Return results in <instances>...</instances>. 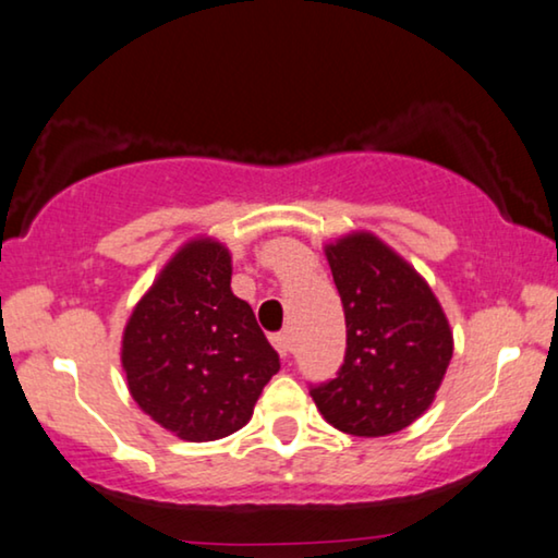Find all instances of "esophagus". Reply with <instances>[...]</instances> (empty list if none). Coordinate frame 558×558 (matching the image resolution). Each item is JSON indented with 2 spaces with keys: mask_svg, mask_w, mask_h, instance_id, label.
<instances>
[{
  "mask_svg": "<svg viewBox=\"0 0 558 558\" xmlns=\"http://www.w3.org/2000/svg\"><path fill=\"white\" fill-rule=\"evenodd\" d=\"M270 341H272V347L278 349V354H280L282 359H288V356H290V351H293V339H290V333H288V331L272 333V336H270Z\"/></svg>",
  "mask_w": 558,
  "mask_h": 558,
  "instance_id": "34e87169",
  "label": "esophagus"
}]
</instances>
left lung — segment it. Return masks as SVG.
I'll return each instance as SVG.
<instances>
[{
	"mask_svg": "<svg viewBox=\"0 0 558 558\" xmlns=\"http://www.w3.org/2000/svg\"><path fill=\"white\" fill-rule=\"evenodd\" d=\"M326 257L347 316V354L336 379L311 384L313 402L341 433H399L442 384L450 324L417 270L374 234L341 238Z\"/></svg>",
	"mask_w": 558,
	"mask_h": 558,
	"instance_id": "obj_1",
	"label": "left lung"
}]
</instances>
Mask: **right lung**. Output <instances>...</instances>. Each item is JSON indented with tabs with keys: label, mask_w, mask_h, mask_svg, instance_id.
I'll use <instances>...</instances> for the list:
<instances>
[{
	"label": "right lung",
	"mask_w": 558,
	"mask_h": 558,
	"mask_svg": "<svg viewBox=\"0 0 558 558\" xmlns=\"http://www.w3.org/2000/svg\"><path fill=\"white\" fill-rule=\"evenodd\" d=\"M230 253L192 240L133 308L121 361L148 417L190 442L245 427L280 359L230 288Z\"/></svg>",
	"instance_id": "obj_1"
}]
</instances>
